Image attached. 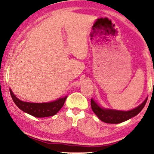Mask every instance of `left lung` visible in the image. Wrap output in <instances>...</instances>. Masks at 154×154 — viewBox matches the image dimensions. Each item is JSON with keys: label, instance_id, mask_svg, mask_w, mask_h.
I'll return each mask as SVG.
<instances>
[{"label": "left lung", "instance_id": "8db88e82", "mask_svg": "<svg viewBox=\"0 0 154 154\" xmlns=\"http://www.w3.org/2000/svg\"><path fill=\"white\" fill-rule=\"evenodd\" d=\"M147 99L148 98H146V100L140 106L131 111H118V110L102 109L97 105V103L92 99H91V106L93 112L99 117V120L106 123L118 124L129 120L138 115L143 109L147 102Z\"/></svg>", "mask_w": 154, "mask_h": 154}]
</instances>
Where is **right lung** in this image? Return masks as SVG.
Listing matches in <instances>:
<instances>
[{"mask_svg":"<svg viewBox=\"0 0 154 154\" xmlns=\"http://www.w3.org/2000/svg\"><path fill=\"white\" fill-rule=\"evenodd\" d=\"M10 94L16 105L25 112L36 117H46L55 115L66 102L67 97L60 98L57 100L49 103H29L22 102L13 94L10 89Z\"/></svg>","mask_w":154,"mask_h":154,"instance_id":"right-lung-1","label":"right lung"}]
</instances>
